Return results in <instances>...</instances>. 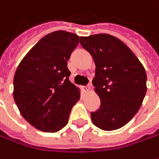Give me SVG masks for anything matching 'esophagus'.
<instances>
[{
  "label": "esophagus",
  "mask_w": 159,
  "mask_h": 159,
  "mask_svg": "<svg viewBox=\"0 0 159 159\" xmlns=\"http://www.w3.org/2000/svg\"><path fill=\"white\" fill-rule=\"evenodd\" d=\"M82 90H83V91H84V92H89L90 90V85H88V86H84V87H83L82 88Z\"/></svg>",
  "instance_id": "34e87169"
}]
</instances>
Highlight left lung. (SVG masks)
Masks as SVG:
<instances>
[{"mask_svg":"<svg viewBox=\"0 0 159 159\" xmlns=\"http://www.w3.org/2000/svg\"><path fill=\"white\" fill-rule=\"evenodd\" d=\"M96 65L92 80L100 107L90 112L93 124L105 131L120 129L138 112L147 90V75L126 44L109 34L80 38Z\"/></svg>","mask_w":159,"mask_h":159,"instance_id":"8db88e82","label":"left lung"}]
</instances>
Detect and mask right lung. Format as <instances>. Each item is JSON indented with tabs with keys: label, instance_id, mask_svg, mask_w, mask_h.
Segmentation results:
<instances>
[{
	"label": "right lung",
	"instance_id": "obj_1",
	"mask_svg": "<svg viewBox=\"0 0 159 159\" xmlns=\"http://www.w3.org/2000/svg\"><path fill=\"white\" fill-rule=\"evenodd\" d=\"M79 36L65 30L43 37L19 63L13 96L22 116L35 129L54 133L69 121L80 90L69 80L68 61Z\"/></svg>",
	"mask_w": 159,
	"mask_h": 159
}]
</instances>
